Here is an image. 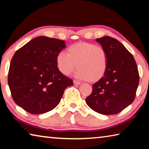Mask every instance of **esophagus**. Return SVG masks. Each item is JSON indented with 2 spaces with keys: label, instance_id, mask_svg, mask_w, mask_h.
I'll list each match as a JSON object with an SVG mask.
<instances>
[{
  "label": "esophagus",
  "instance_id": "obj_1",
  "mask_svg": "<svg viewBox=\"0 0 149 149\" xmlns=\"http://www.w3.org/2000/svg\"><path fill=\"white\" fill-rule=\"evenodd\" d=\"M73 82H74V85H80L81 84V82L80 81H77V80H74L73 81Z\"/></svg>",
  "mask_w": 149,
  "mask_h": 149
}]
</instances>
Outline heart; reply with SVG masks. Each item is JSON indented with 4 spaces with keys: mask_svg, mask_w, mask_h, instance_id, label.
<instances>
[{
    "mask_svg": "<svg viewBox=\"0 0 149 149\" xmlns=\"http://www.w3.org/2000/svg\"><path fill=\"white\" fill-rule=\"evenodd\" d=\"M59 71L69 75L76 67L75 77L91 83L99 81L104 77L108 66V55L101 46L87 42H79L68 48L67 53L60 51L56 55Z\"/></svg>",
    "mask_w": 149,
    "mask_h": 149,
    "instance_id": "1",
    "label": "heart"
}]
</instances>
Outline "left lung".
I'll list each match as a JSON object with an SVG mask.
<instances>
[{"label":"left lung","instance_id":"obj_1","mask_svg":"<svg viewBox=\"0 0 149 149\" xmlns=\"http://www.w3.org/2000/svg\"><path fill=\"white\" fill-rule=\"evenodd\" d=\"M107 51L108 66L101 79L93 85L85 101L95 112L104 115L118 114L135 99L139 75L132 53L113 37L97 39Z\"/></svg>","mask_w":149,"mask_h":149}]
</instances>
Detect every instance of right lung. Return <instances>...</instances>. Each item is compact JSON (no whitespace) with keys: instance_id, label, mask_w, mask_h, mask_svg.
I'll return each mask as SVG.
<instances>
[{"instance_id":"1","label":"right lung","mask_w":149,"mask_h":149,"mask_svg":"<svg viewBox=\"0 0 149 149\" xmlns=\"http://www.w3.org/2000/svg\"><path fill=\"white\" fill-rule=\"evenodd\" d=\"M65 48L62 40L40 36L15 52L8 83L16 104L32 114H44L59 104L73 80L59 71L56 55Z\"/></svg>"}]
</instances>
